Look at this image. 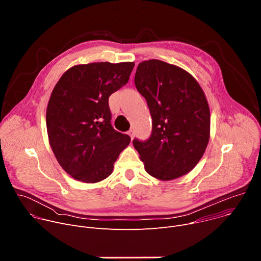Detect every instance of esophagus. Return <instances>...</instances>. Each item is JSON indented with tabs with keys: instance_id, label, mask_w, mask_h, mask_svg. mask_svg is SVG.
<instances>
[{
	"instance_id": "obj_1",
	"label": "esophagus",
	"mask_w": 261,
	"mask_h": 261,
	"mask_svg": "<svg viewBox=\"0 0 261 261\" xmlns=\"http://www.w3.org/2000/svg\"><path fill=\"white\" fill-rule=\"evenodd\" d=\"M128 135L131 137V139H133V137H134V130H132V129L129 130L128 131Z\"/></svg>"
}]
</instances>
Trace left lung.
<instances>
[{"mask_svg":"<svg viewBox=\"0 0 261 261\" xmlns=\"http://www.w3.org/2000/svg\"><path fill=\"white\" fill-rule=\"evenodd\" d=\"M152 116V134L133 140L145 171L160 180L190 172L210 140L211 114L205 95L189 72L160 60L139 63L134 79Z\"/></svg>","mask_w":261,"mask_h":261,"instance_id":"left-lung-1","label":"left lung"}]
</instances>
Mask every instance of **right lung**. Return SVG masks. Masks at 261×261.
I'll return each mask as SVG.
<instances>
[{"label": "right lung", "mask_w": 261, "mask_h": 261, "mask_svg": "<svg viewBox=\"0 0 261 261\" xmlns=\"http://www.w3.org/2000/svg\"><path fill=\"white\" fill-rule=\"evenodd\" d=\"M134 62L75 65L55 86L46 109L51 150L73 178L98 182L109 176L130 136L110 124L109 96L125 86Z\"/></svg>", "instance_id": "add662e5"}]
</instances>
